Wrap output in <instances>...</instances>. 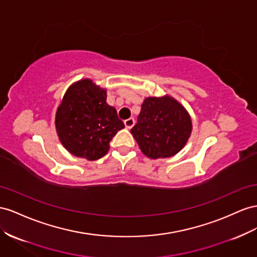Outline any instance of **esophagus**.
<instances>
[{"label": "esophagus", "instance_id": "34e87169", "mask_svg": "<svg viewBox=\"0 0 257 257\" xmlns=\"http://www.w3.org/2000/svg\"><path fill=\"white\" fill-rule=\"evenodd\" d=\"M124 124H125V126H126V128H132L134 126V124H135V120H134V117H130V119H126L125 121H124Z\"/></svg>", "mask_w": 257, "mask_h": 257}]
</instances>
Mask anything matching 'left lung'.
Segmentation results:
<instances>
[{"mask_svg": "<svg viewBox=\"0 0 257 257\" xmlns=\"http://www.w3.org/2000/svg\"><path fill=\"white\" fill-rule=\"evenodd\" d=\"M192 131L190 114L170 95L145 98L137 123L131 130L143 154L170 158L182 150Z\"/></svg>", "mask_w": 257, "mask_h": 257, "instance_id": "obj_1", "label": "left lung"}]
</instances>
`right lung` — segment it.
<instances>
[{
    "label": "right lung",
    "instance_id": "add662e5",
    "mask_svg": "<svg viewBox=\"0 0 257 257\" xmlns=\"http://www.w3.org/2000/svg\"><path fill=\"white\" fill-rule=\"evenodd\" d=\"M107 91L91 79L68 87L55 116L62 146L75 157L95 161L105 156L112 137L124 127L116 110L109 106Z\"/></svg>",
    "mask_w": 257,
    "mask_h": 257
}]
</instances>
